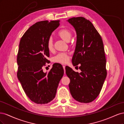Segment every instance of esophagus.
<instances>
[{"mask_svg":"<svg viewBox=\"0 0 124 124\" xmlns=\"http://www.w3.org/2000/svg\"><path fill=\"white\" fill-rule=\"evenodd\" d=\"M62 67H63V70H64V71H65V66H62Z\"/></svg>","mask_w":124,"mask_h":124,"instance_id":"34e87169","label":"esophagus"}]
</instances>
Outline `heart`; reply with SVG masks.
<instances>
[{"label":"heart","instance_id":"obj_1","mask_svg":"<svg viewBox=\"0 0 124 124\" xmlns=\"http://www.w3.org/2000/svg\"><path fill=\"white\" fill-rule=\"evenodd\" d=\"M58 36L61 37L62 39L65 40L67 42H68L70 40L71 37V32L69 30L67 29H62L58 31ZM47 48L48 50L52 52L54 50V44L53 39L52 37H50L47 41L46 43ZM69 55L67 53H59L57 55H56L53 58L54 62L66 63L69 61Z\"/></svg>","mask_w":124,"mask_h":124}]
</instances>
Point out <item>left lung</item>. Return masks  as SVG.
Returning a JSON list of instances; mask_svg holds the SVG:
<instances>
[{"instance_id":"left-lung-1","label":"left lung","mask_w":124,"mask_h":124,"mask_svg":"<svg viewBox=\"0 0 124 124\" xmlns=\"http://www.w3.org/2000/svg\"><path fill=\"white\" fill-rule=\"evenodd\" d=\"M77 32V43L72 62L80 63V73L66 67L70 78V92L73 98L82 103H89L99 95L107 77L106 58L102 38L93 24L83 17L67 20Z\"/></svg>"}]
</instances>
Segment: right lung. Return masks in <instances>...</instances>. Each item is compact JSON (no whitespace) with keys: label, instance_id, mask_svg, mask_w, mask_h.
<instances>
[{"label":"right lung","instance_id":"obj_1","mask_svg":"<svg viewBox=\"0 0 124 124\" xmlns=\"http://www.w3.org/2000/svg\"><path fill=\"white\" fill-rule=\"evenodd\" d=\"M59 20L40 21L30 27L20 42L17 77L26 95L33 102L46 104L55 97L64 71L59 63H54L48 73L42 67L50 53L47 41L59 25Z\"/></svg>","mask_w":124,"mask_h":124}]
</instances>
